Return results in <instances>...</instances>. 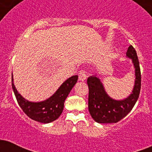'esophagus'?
Wrapping results in <instances>:
<instances>
[{
  "label": "esophagus",
  "instance_id": "obj_1",
  "mask_svg": "<svg viewBox=\"0 0 152 152\" xmlns=\"http://www.w3.org/2000/svg\"><path fill=\"white\" fill-rule=\"evenodd\" d=\"M86 79V74L85 71H80L79 72V80L80 81H84Z\"/></svg>",
  "mask_w": 152,
  "mask_h": 152
}]
</instances>
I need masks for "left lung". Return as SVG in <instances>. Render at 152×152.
<instances>
[{"instance_id": "left-lung-1", "label": "left lung", "mask_w": 152, "mask_h": 152, "mask_svg": "<svg viewBox=\"0 0 152 152\" xmlns=\"http://www.w3.org/2000/svg\"><path fill=\"white\" fill-rule=\"evenodd\" d=\"M125 57L132 61L135 80L131 93L125 99H113L107 94L99 77L92 75L88 77L89 111L92 118L98 123H116L131 112L137 102L141 88V74L137 52L132 45L128 47Z\"/></svg>"}]
</instances>
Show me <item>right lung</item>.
I'll return each instance as SVG.
<instances>
[{
	"label": "right lung",
	"mask_w": 152,
	"mask_h": 152,
	"mask_svg": "<svg viewBox=\"0 0 152 152\" xmlns=\"http://www.w3.org/2000/svg\"><path fill=\"white\" fill-rule=\"evenodd\" d=\"M78 76L73 75L65 80L48 99L41 102H30L18 92L14 84L12 74V87L20 107L31 119L41 123H50L60 117L64 107V102L69 92L77 83Z\"/></svg>",
	"instance_id": "1"
}]
</instances>
